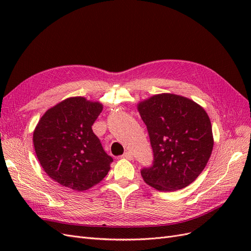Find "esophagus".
Segmentation results:
<instances>
[{
  "label": "esophagus",
  "instance_id": "obj_1",
  "mask_svg": "<svg viewBox=\"0 0 251 251\" xmlns=\"http://www.w3.org/2000/svg\"><path fill=\"white\" fill-rule=\"evenodd\" d=\"M121 157L125 158V159H127V160H132V159H133V155L130 153V151H126V153Z\"/></svg>",
  "mask_w": 251,
  "mask_h": 251
}]
</instances>
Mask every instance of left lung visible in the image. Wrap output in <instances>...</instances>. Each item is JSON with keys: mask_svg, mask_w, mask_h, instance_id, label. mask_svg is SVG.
Here are the masks:
<instances>
[{"mask_svg": "<svg viewBox=\"0 0 251 251\" xmlns=\"http://www.w3.org/2000/svg\"><path fill=\"white\" fill-rule=\"evenodd\" d=\"M153 164L141 170L146 183L174 192L194 182L206 166L214 147L210 119L205 110L186 97L163 93L139 102Z\"/></svg>", "mask_w": 251, "mask_h": 251, "instance_id": "left-lung-1", "label": "left lung"}]
</instances>
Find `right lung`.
Wrapping results in <instances>:
<instances>
[{"label": "right lung", "mask_w": 251, "mask_h": 251, "mask_svg": "<svg viewBox=\"0 0 251 251\" xmlns=\"http://www.w3.org/2000/svg\"><path fill=\"white\" fill-rule=\"evenodd\" d=\"M102 104L70 97L44 114L33 132L36 157L48 176L83 192L107 176L113 158L105 153L92 126Z\"/></svg>", "instance_id": "1"}]
</instances>
